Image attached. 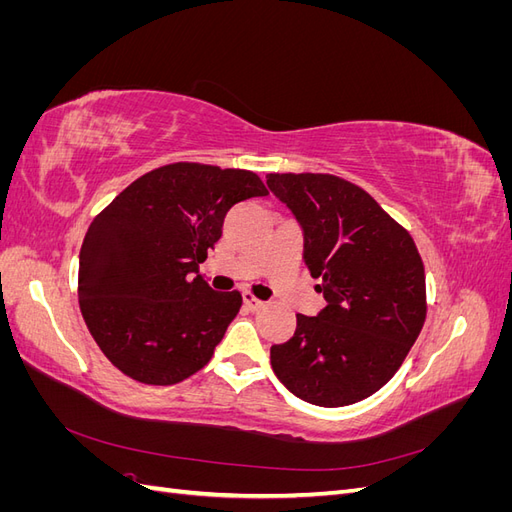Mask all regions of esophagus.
<instances>
[{
	"label": "esophagus",
	"instance_id": "34e87169",
	"mask_svg": "<svg viewBox=\"0 0 512 512\" xmlns=\"http://www.w3.org/2000/svg\"><path fill=\"white\" fill-rule=\"evenodd\" d=\"M243 303H245V307H247V309H252V312H258V309L265 307V301L256 299L252 292H243Z\"/></svg>",
	"mask_w": 512,
	"mask_h": 512
}]
</instances>
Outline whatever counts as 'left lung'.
Listing matches in <instances>:
<instances>
[{"mask_svg":"<svg viewBox=\"0 0 512 512\" xmlns=\"http://www.w3.org/2000/svg\"><path fill=\"white\" fill-rule=\"evenodd\" d=\"M267 185L299 220L303 260L327 301L318 316L297 314L294 335L271 346V367L307 404H356L395 376L423 329L421 254L404 226L342 177L271 173Z\"/></svg>","mask_w":512,"mask_h":512,"instance_id":"1","label":"left lung"}]
</instances>
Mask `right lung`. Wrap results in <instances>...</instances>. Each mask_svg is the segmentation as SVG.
Here are the masks:
<instances>
[{
	"instance_id": "add662e5",
	"label": "right lung",
	"mask_w": 512,
	"mask_h": 512,
	"mask_svg": "<svg viewBox=\"0 0 512 512\" xmlns=\"http://www.w3.org/2000/svg\"><path fill=\"white\" fill-rule=\"evenodd\" d=\"M267 194L252 170L175 162L138 177L96 215L81 245L79 305L121 374L170 386L211 361L243 299L209 288L198 265L226 213Z\"/></svg>"
}]
</instances>
